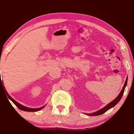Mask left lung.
Wrapping results in <instances>:
<instances>
[{"instance_id": "8db88e82", "label": "left lung", "mask_w": 134, "mask_h": 134, "mask_svg": "<svg viewBox=\"0 0 134 134\" xmlns=\"http://www.w3.org/2000/svg\"><path fill=\"white\" fill-rule=\"evenodd\" d=\"M127 81H128V77H127V78L126 79V81H125V82L124 86L123 88H122L121 92H120V93L119 94L118 96H117L116 99H115V100H113L112 102H111L110 103H109L108 104V105H106L105 107H104L103 108L101 109H100L99 110L97 111V112H93L92 113H86V115H89V116H97V115H102L105 112H106V111H108L109 109H110V108H113V106H115V105H116V104L119 102L120 100L121 99L122 96H123L124 90H125V87H126V84H127Z\"/></svg>"}]
</instances>
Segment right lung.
Masks as SVG:
<instances>
[{
  "label": "right lung",
  "mask_w": 134,
  "mask_h": 134,
  "mask_svg": "<svg viewBox=\"0 0 134 134\" xmlns=\"http://www.w3.org/2000/svg\"><path fill=\"white\" fill-rule=\"evenodd\" d=\"M0 72H1V71H0ZM4 91H5V93H6V95H7V96L8 97V98L10 100H12V102L15 104V105L17 106V107L19 109H21V110H24V111H26V112H37V111H38V110H41V109H42L44 107V106H42V107H41V108H36V109H35V108H27V107H25V106H23V105H21V104H19V103H18L17 102H16L15 100H13L12 97H11L8 94V93L6 92V91L5 90V89H4Z\"/></svg>",
  "instance_id": "obj_1"
}]
</instances>
